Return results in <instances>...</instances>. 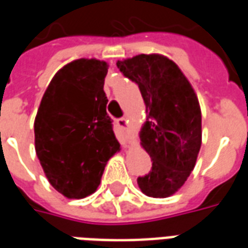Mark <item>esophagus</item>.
<instances>
[{
  "label": "esophagus",
  "instance_id": "1",
  "mask_svg": "<svg viewBox=\"0 0 248 248\" xmlns=\"http://www.w3.org/2000/svg\"><path fill=\"white\" fill-rule=\"evenodd\" d=\"M117 124L124 131V132H127L128 134V121L126 120V118H120V120H117ZM126 139H127V141L124 144V148H127L128 146V136H126Z\"/></svg>",
  "mask_w": 248,
  "mask_h": 248
}]
</instances>
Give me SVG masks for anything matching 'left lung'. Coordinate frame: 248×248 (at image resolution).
Here are the masks:
<instances>
[{
  "label": "left lung",
  "instance_id": "1",
  "mask_svg": "<svg viewBox=\"0 0 248 248\" xmlns=\"http://www.w3.org/2000/svg\"><path fill=\"white\" fill-rule=\"evenodd\" d=\"M117 67L139 85L148 113L140 140L153 167L139 177V187L146 196H172L194 170L201 148L196 93L181 68L163 54H139L117 61Z\"/></svg>",
  "mask_w": 248,
  "mask_h": 248
}]
</instances>
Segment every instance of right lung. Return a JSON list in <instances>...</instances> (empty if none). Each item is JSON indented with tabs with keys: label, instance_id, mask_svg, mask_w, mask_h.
<instances>
[{
	"label": "right lung",
	"instance_id": "obj_1",
	"mask_svg": "<svg viewBox=\"0 0 248 248\" xmlns=\"http://www.w3.org/2000/svg\"><path fill=\"white\" fill-rule=\"evenodd\" d=\"M108 63L80 58L58 70L34 121L35 153L46 177L67 199L95 192L120 152L103 90Z\"/></svg>",
	"mask_w": 248,
	"mask_h": 248
}]
</instances>
